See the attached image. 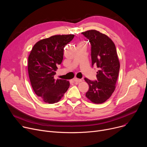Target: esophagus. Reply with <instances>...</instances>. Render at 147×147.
<instances>
[{
  "mask_svg": "<svg viewBox=\"0 0 147 147\" xmlns=\"http://www.w3.org/2000/svg\"><path fill=\"white\" fill-rule=\"evenodd\" d=\"M74 81L75 82H82V80H81V79H78V78H74Z\"/></svg>",
  "mask_w": 147,
  "mask_h": 147,
  "instance_id": "obj_1",
  "label": "esophagus"
}]
</instances>
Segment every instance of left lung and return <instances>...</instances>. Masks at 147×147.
Wrapping results in <instances>:
<instances>
[{"label": "left lung", "mask_w": 147, "mask_h": 147, "mask_svg": "<svg viewBox=\"0 0 147 147\" xmlns=\"http://www.w3.org/2000/svg\"><path fill=\"white\" fill-rule=\"evenodd\" d=\"M82 34L91 45L92 66H96V81L85 78L89 85L86 96L95 104H102L114 92L120 64L114 43L106 35L96 30H89Z\"/></svg>", "instance_id": "left-lung-1"}]
</instances>
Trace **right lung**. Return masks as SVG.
Instances as JSON below:
<instances>
[{"instance_id":"add662e5","label":"right lung","mask_w":147,"mask_h":147,"mask_svg":"<svg viewBox=\"0 0 147 147\" xmlns=\"http://www.w3.org/2000/svg\"><path fill=\"white\" fill-rule=\"evenodd\" d=\"M74 35H55L38 41L28 58V73L32 87L45 102H58L69 88V81L55 80L54 75L61 64L64 47Z\"/></svg>"}]
</instances>
